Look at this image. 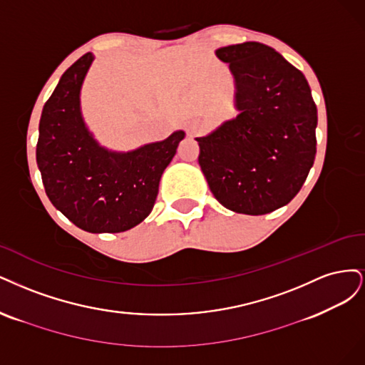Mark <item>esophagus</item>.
Segmentation results:
<instances>
[{
  "label": "esophagus",
  "mask_w": 365,
  "mask_h": 365,
  "mask_svg": "<svg viewBox=\"0 0 365 365\" xmlns=\"http://www.w3.org/2000/svg\"><path fill=\"white\" fill-rule=\"evenodd\" d=\"M192 133H194V132H192V130H191V132H190V135H192Z\"/></svg>",
  "instance_id": "esophagus-1"
}]
</instances>
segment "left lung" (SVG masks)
Instances as JSON below:
<instances>
[{
    "label": "left lung",
    "mask_w": 365,
    "mask_h": 365,
    "mask_svg": "<svg viewBox=\"0 0 365 365\" xmlns=\"http://www.w3.org/2000/svg\"><path fill=\"white\" fill-rule=\"evenodd\" d=\"M237 81L240 115L197 138L198 163L218 202L264 215L297 195L317 153V106L307 78L272 46L244 42L217 50Z\"/></svg>",
    "instance_id": "1"
}]
</instances>
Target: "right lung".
<instances>
[{
    "label": "right lung",
    "mask_w": 365,
    "mask_h": 365,
    "mask_svg": "<svg viewBox=\"0 0 365 365\" xmlns=\"http://www.w3.org/2000/svg\"><path fill=\"white\" fill-rule=\"evenodd\" d=\"M92 61L91 53L81 56L46 100L36 160L46 195L69 221L91 233H118L151 212L162 173L185 133L130 153L101 148L80 113V88Z\"/></svg>",
    "instance_id": "1"
}]
</instances>
